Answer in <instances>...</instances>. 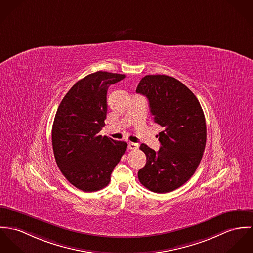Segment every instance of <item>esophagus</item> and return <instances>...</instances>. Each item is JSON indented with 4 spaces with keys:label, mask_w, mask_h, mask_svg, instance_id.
Returning a JSON list of instances; mask_svg holds the SVG:
<instances>
[{
    "label": "esophagus",
    "mask_w": 253,
    "mask_h": 253,
    "mask_svg": "<svg viewBox=\"0 0 253 253\" xmlns=\"http://www.w3.org/2000/svg\"><path fill=\"white\" fill-rule=\"evenodd\" d=\"M138 147H139L138 143H136V142H128V148L129 149L135 150V149H138Z\"/></svg>",
    "instance_id": "esophagus-1"
}]
</instances>
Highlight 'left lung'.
I'll use <instances>...</instances> for the list:
<instances>
[{"instance_id": "obj_1", "label": "left lung", "mask_w": 253, "mask_h": 253, "mask_svg": "<svg viewBox=\"0 0 253 253\" xmlns=\"http://www.w3.org/2000/svg\"><path fill=\"white\" fill-rule=\"evenodd\" d=\"M136 91L148 99L153 121L163 128L157 135V152L144 143L140 146L146 164L138 172L139 180L153 192H170L194 174L202 160L207 140L204 112L193 92L172 77L145 76Z\"/></svg>"}]
</instances>
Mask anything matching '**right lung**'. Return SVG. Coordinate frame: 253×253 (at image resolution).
Here are the masks:
<instances>
[{
	"instance_id": "add662e5",
	"label": "right lung",
	"mask_w": 253,
	"mask_h": 253,
	"mask_svg": "<svg viewBox=\"0 0 253 253\" xmlns=\"http://www.w3.org/2000/svg\"><path fill=\"white\" fill-rule=\"evenodd\" d=\"M125 75L96 72L69 90L57 110L52 146L57 165L68 181L84 192L106 187L127 143L99 135L107 117L108 89Z\"/></svg>"
}]
</instances>
